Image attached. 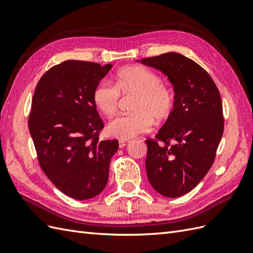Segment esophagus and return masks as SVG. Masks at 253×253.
Returning <instances> with one entry per match:
<instances>
[{
    "label": "esophagus",
    "instance_id": "obj_1",
    "mask_svg": "<svg viewBox=\"0 0 253 253\" xmlns=\"http://www.w3.org/2000/svg\"><path fill=\"white\" fill-rule=\"evenodd\" d=\"M128 143V141H126V140H119V148H125L126 145Z\"/></svg>",
    "mask_w": 253,
    "mask_h": 253
}]
</instances>
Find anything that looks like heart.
Returning <instances> with one entry per match:
<instances>
[{
  "instance_id": "heart-1",
  "label": "heart",
  "mask_w": 253,
  "mask_h": 253,
  "mask_svg": "<svg viewBox=\"0 0 253 253\" xmlns=\"http://www.w3.org/2000/svg\"><path fill=\"white\" fill-rule=\"evenodd\" d=\"M120 95L135 96L129 115L113 119L106 126L110 136L128 140L149 132L153 126L162 124L172 115L175 97L173 90L162 81L157 74L139 65L120 70L114 78V85L108 81H99L93 89L96 108L108 117L117 112Z\"/></svg>"
}]
</instances>
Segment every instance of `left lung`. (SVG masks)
Here are the masks:
<instances>
[{"label": "left lung", "mask_w": 253, "mask_h": 253, "mask_svg": "<svg viewBox=\"0 0 253 253\" xmlns=\"http://www.w3.org/2000/svg\"><path fill=\"white\" fill-rule=\"evenodd\" d=\"M141 63L163 72L172 83V115L147 139L148 179L158 193L179 197L194 189L215 159L224 133L223 103L204 68L177 52L144 58Z\"/></svg>", "instance_id": "8db88e82"}]
</instances>
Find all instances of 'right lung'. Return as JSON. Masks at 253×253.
Returning <instances> with one entry per match:
<instances>
[{"label": "right lung", "mask_w": 253, "mask_h": 253, "mask_svg": "<svg viewBox=\"0 0 253 253\" xmlns=\"http://www.w3.org/2000/svg\"><path fill=\"white\" fill-rule=\"evenodd\" d=\"M112 68L67 60L38 82L28 127L42 171L61 192L78 201L101 193L118 140H100L103 121L93 89Z\"/></svg>", "instance_id": "obj_1"}]
</instances>
